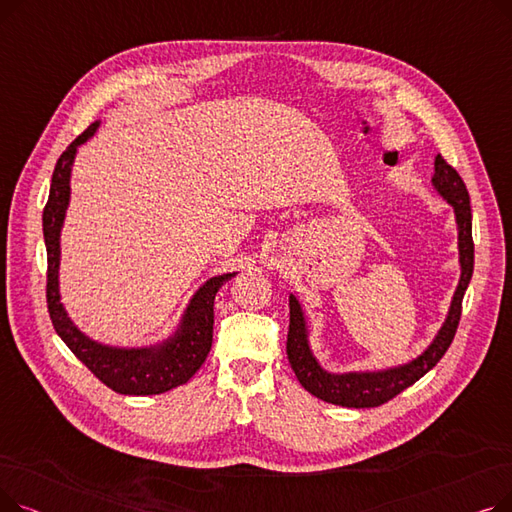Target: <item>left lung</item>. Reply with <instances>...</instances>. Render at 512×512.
Segmentation results:
<instances>
[{
    "label": "left lung",
    "mask_w": 512,
    "mask_h": 512,
    "mask_svg": "<svg viewBox=\"0 0 512 512\" xmlns=\"http://www.w3.org/2000/svg\"><path fill=\"white\" fill-rule=\"evenodd\" d=\"M436 191L454 207L456 226H459V255H461V280L452 297V305L444 326L440 328L434 342L427 351L415 361L386 371H367V373H342L334 375L319 367L307 342L305 317L299 301L290 294V326L286 340V355L290 367L297 375L301 386L313 396L332 402V405L348 409H371L380 407L392 400L402 390L413 386L417 380L438 365V361L448 351L454 340L456 328H459L463 297L473 276V234H471V203L463 178L459 176L448 161L438 153L436 155V174L432 178Z\"/></svg>",
    "instance_id": "1"
}]
</instances>
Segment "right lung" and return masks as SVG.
I'll use <instances>...</instances> for the list:
<instances>
[{
  "mask_svg": "<svg viewBox=\"0 0 512 512\" xmlns=\"http://www.w3.org/2000/svg\"><path fill=\"white\" fill-rule=\"evenodd\" d=\"M97 130L93 122L60 155L51 176L49 199L43 209V236L47 247V309L51 324L70 351L83 361L97 380L118 394L149 396L186 384L197 373L211 351L213 342V301L218 290L234 278L224 274L207 280L188 305L180 330L157 348H112L97 344L80 332L60 303V230L70 199V168L76 147Z\"/></svg>",
  "mask_w": 512,
  "mask_h": 512,
  "instance_id": "1",
  "label": "right lung"
}]
</instances>
